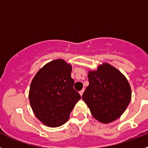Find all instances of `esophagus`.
I'll return each instance as SVG.
<instances>
[{"label":"esophagus","mask_w":148,"mask_h":148,"mask_svg":"<svg viewBox=\"0 0 148 148\" xmlns=\"http://www.w3.org/2000/svg\"><path fill=\"white\" fill-rule=\"evenodd\" d=\"M83 93H84V89H82V90L79 91V94H80V96H82V94H83Z\"/></svg>","instance_id":"esophagus-1"}]
</instances>
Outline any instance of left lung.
I'll return each mask as SVG.
<instances>
[{
    "mask_svg": "<svg viewBox=\"0 0 148 148\" xmlns=\"http://www.w3.org/2000/svg\"><path fill=\"white\" fill-rule=\"evenodd\" d=\"M89 85L82 98L91 114L102 123L119 118L132 99V89L125 76L114 66L103 63L88 71Z\"/></svg>",
    "mask_w": 148,
    "mask_h": 148,
    "instance_id": "8db88e82",
    "label": "left lung"
}]
</instances>
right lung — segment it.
I'll list each match as a JSON object with an SVG mask.
<instances>
[{
    "mask_svg": "<svg viewBox=\"0 0 148 148\" xmlns=\"http://www.w3.org/2000/svg\"><path fill=\"white\" fill-rule=\"evenodd\" d=\"M72 66L63 59L50 61L38 70L29 90L36 117L48 127H58L69 120L80 95L74 89Z\"/></svg>",
    "mask_w": 148,
    "mask_h": 148,
    "instance_id": "1",
    "label": "right lung"
}]
</instances>
